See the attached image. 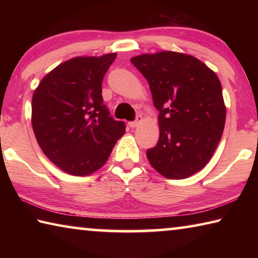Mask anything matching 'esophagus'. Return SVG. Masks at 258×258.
<instances>
[{
  "label": "esophagus",
  "instance_id": "esophagus-1",
  "mask_svg": "<svg viewBox=\"0 0 258 258\" xmlns=\"http://www.w3.org/2000/svg\"><path fill=\"white\" fill-rule=\"evenodd\" d=\"M143 121V118H142V116H137V118H135V120L134 121H130L128 123V125H130V127H138V126L141 124Z\"/></svg>",
  "mask_w": 258,
  "mask_h": 258
}]
</instances>
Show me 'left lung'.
Masks as SVG:
<instances>
[{
  "label": "left lung",
  "mask_w": 258,
  "mask_h": 258,
  "mask_svg": "<svg viewBox=\"0 0 258 258\" xmlns=\"http://www.w3.org/2000/svg\"><path fill=\"white\" fill-rule=\"evenodd\" d=\"M149 83L159 111V140L147 157L161 175L178 180L204 168L224 130L221 82L195 56L173 51L131 59Z\"/></svg>",
  "instance_id": "obj_1"
}]
</instances>
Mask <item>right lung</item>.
<instances>
[{"mask_svg":"<svg viewBox=\"0 0 258 258\" xmlns=\"http://www.w3.org/2000/svg\"><path fill=\"white\" fill-rule=\"evenodd\" d=\"M116 53L76 56L43 77L32 100V126L42 151L71 175L106 164L125 133L103 103L102 80Z\"/></svg>","mask_w":258,"mask_h":258,"instance_id":"obj_1","label":"right lung"}]
</instances>
